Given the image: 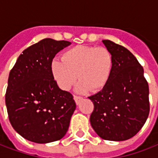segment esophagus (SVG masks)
I'll return each mask as SVG.
<instances>
[{
  "label": "esophagus",
  "instance_id": "esophagus-1",
  "mask_svg": "<svg viewBox=\"0 0 158 158\" xmlns=\"http://www.w3.org/2000/svg\"><path fill=\"white\" fill-rule=\"evenodd\" d=\"M73 98H74V101H75V102L77 105H79L80 101L82 100V98H81V97H80V96H73Z\"/></svg>",
  "mask_w": 158,
  "mask_h": 158
}]
</instances>
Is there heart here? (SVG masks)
Masks as SVG:
<instances>
[{
  "label": "heart",
  "instance_id": "b5f03b06",
  "mask_svg": "<svg viewBox=\"0 0 158 158\" xmlns=\"http://www.w3.org/2000/svg\"><path fill=\"white\" fill-rule=\"evenodd\" d=\"M113 63L112 54L106 48L78 45L63 52L62 61L53 60L51 70L62 90H69L78 77L77 92L98 91L108 82Z\"/></svg>",
  "mask_w": 158,
  "mask_h": 158
}]
</instances>
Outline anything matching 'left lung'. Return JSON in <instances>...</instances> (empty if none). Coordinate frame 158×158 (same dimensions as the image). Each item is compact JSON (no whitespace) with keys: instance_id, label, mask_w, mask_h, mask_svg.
Masks as SVG:
<instances>
[{"instance_id":"obj_1","label":"left lung","mask_w":158,"mask_h":158,"mask_svg":"<svg viewBox=\"0 0 158 158\" xmlns=\"http://www.w3.org/2000/svg\"><path fill=\"white\" fill-rule=\"evenodd\" d=\"M113 57V70L105 87L88 97L94 104L91 127L101 139L124 141L142 129L149 114V88L143 68L131 52L102 40Z\"/></svg>"}]
</instances>
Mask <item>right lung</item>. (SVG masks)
I'll return each instance as SVG.
<instances>
[{"label":"right lung","instance_id":"right-lung-1","mask_svg":"<svg viewBox=\"0 0 158 158\" xmlns=\"http://www.w3.org/2000/svg\"><path fill=\"white\" fill-rule=\"evenodd\" d=\"M68 41L44 39L24 49L8 78L6 106L10 122L24 139L48 143L64 137L76 110L71 93L61 90L51 70Z\"/></svg>","mask_w":158,"mask_h":158}]
</instances>
